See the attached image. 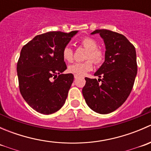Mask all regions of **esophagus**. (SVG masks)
I'll return each mask as SVG.
<instances>
[{
  "label": "esophagus",
  "instance_id": "esophagus-1",
  "mask_svg": "<svg viewBox=\"0 0 151 151\" xmlns=\"http://www.w3.org/2000/svg\"><path fill=\"white\" fill-rule=\"evenodd\" d=\"M74 79H77V78H79V77H80V76L77 75V74H74Z\"/></svg>",
  "mask_w": 151,
  "mask_h": 151
}]
</instances>
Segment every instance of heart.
Returning <instances> with one entry per match:
<instances>
[{
	"label": "heart",
	"instance_id": "heart-1",
	"mask_svg": "<svg viewBox=\"0 0 151 151\" xmlns=\"http://www.w3.org/2000/svg\"><path fill=\"white\" fill-rule=\"evenodd\" d=\"M81 44L86 50H88L87 54V59H92L96 64H99L103 62L104 59V53L102 50L98 49L97 42L93 39L90 37H85L82 39ZM63 58L65 61L72 62L74 56H73V50L70 47L66 46L64 47L62 52ZM93 68L92 60H88L83 62H77L70 65L68 68V71L72 74L77 75H85L87 72L91 71Z\"/></svg>",
	"mask_w": 151,
	"mask_h": 151
}]
</instances>
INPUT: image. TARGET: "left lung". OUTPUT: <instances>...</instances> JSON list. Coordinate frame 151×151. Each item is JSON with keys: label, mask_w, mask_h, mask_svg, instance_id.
<instances>
[{"label": "left lung", "mask_w": 151, "mask_h": 151, "mask_svg": "<svg viewBox=\"0 0 151 151\" xmlns=\"http://www.w3.org/2000/svg\"><path fill=\"white\" fill-rule=\"evenodd\" d=\"M96 33L104 41L106 51L104 62L94 76L103 78L99 83L96 79L85 77L83 94L92 110L108 114L120 107L132 91L137 73L136 50L122 34L105 29L91 34Z\"/></svg>", "instance_id": "left-lung-1"}]
</instances>
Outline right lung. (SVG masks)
Segmentation results:
<instances>
[{"mask_svg":"<svg viewBox=\"0 0 151 151\" xmlns=\"http://www.w3.org/2000/svg\"><path fill=\"white\" fill-rule=\"evenodd\" d=\"M77 33H42L21 50L17 66L19 91L29 106L39 113L52 114L65 104L74 75L62 74L66 69L62 52Z\"/></svg>","mask_w":151,"mask_h":151,"instance_id":"1","label":"right lung"}]
</instances>
